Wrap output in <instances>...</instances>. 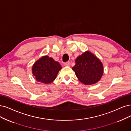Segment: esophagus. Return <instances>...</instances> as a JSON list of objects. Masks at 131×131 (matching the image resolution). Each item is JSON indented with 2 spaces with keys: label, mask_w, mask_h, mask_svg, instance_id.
<instances>
[{
  "label": "esophagus",
  "mask_w": 131,
  "mask_h": 131,
  "mask_svg": "<svg viewBox=\"0 0 131 131\" xmlns=\"http://www.w3.org/2000/svg\"><path fill=\"white\" fill-rule=\"evenodd\" d=\"M64 65L65 66H70L71 65V63L70 62H65Z\"/></svg>",
  "instance_id": "esophagus-1"
}]
</instances>
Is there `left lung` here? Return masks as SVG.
<instances>
[{
	"instance_id": "left-lung-1",
	"label": "left lung",
	"mask_w": 131,
	"mask_h": 131,
	"mask_svg": "<svg viewBox=\"0 0 131 131\" xmlns=\"http://www.w3.org/2000/svg\"><path fill=\"white\" fill-rule=\"evenodd\" d=\"M79 80L85 85H92L99 81L103 75L102 62L90 51H86L75 59L72 67Z\"/></svg>"
}]
</instances>
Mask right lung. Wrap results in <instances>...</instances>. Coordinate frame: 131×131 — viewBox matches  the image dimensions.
I'll return each instance as SVG.
<instances>
[{
	"instance_id": "add662e5",
	"label": "right lung",
	"mask_w": 131,
	"mask_h": 131,
	"mask_svg": "<svg viewBox=\"0 0 131 131\" xmlns=\"http://www.w3.org/2000/svg\"><path fill=\"white\" fill-rule=\"evenodd\" d=\"M61 66L58 61L47 56L38 59L32 66V73L36 79L43 84H48L54 81Z\"/></svg>"
}]
</instances>
